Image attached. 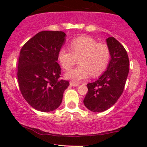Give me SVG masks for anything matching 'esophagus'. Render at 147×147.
I'll list each match as a JSON object with an SVG mask.
<instances>
[{
	"label": "esophagus",
	"instance_id": "esophagus-1",
	"mask_svg": "<svg viewBox=\"0 0 147 147\" xmlns=\"http://www.w3.org/2000/svg\"><path fill=\"white\" fill-rule=\"evenodd\" d=\"M70 85L72 86H73V87H77V86H78L79 84H77V83H75V82H70Z\"/></svg>",
	"mask_w": 147,
	"mask_h": 147
}]
</instances>
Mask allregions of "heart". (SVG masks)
Returning a JSON list of instances; mask_svg holds the SVG:
<instances>
[{
    "instance_id": "obj_1",
    "label": "heart",
    "mask_w": 147,
    "mask_h": 147,
    "mask_svg": "<svg viewBox=\"0 0 147 147\" xmlns=\"http://www.w3.org/2000/svg\"><path fill=\"white\" fill-rule=\"evenodd\" d=\"M70 50L62 47L57 58L64 70H69L77 63V68L65 73V77L74 82H79L91 75L96 77L105 71L110 61L111 52L104 43H97L93 38L88 36H79L70 43Z\"/></svg>"
}]
</instances>
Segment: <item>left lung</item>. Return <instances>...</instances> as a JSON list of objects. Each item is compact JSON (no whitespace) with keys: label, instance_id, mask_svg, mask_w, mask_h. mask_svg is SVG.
I'll return each instance as SVG.
<instances>
[{"label":"left lung","instance_id":"left-lung-1","mask_svg":"<svg viewBox=\"0 0 147 147\" xmlns=\"http://www.w3.org/2000/svg\"><path fill=\"white\" fill-rule=\"evenodd\" d=\"M106 43L111 52L109 65L97 80L87 84L84 99V105L92 112H103L115 104L129 75V57L124 46L113 36L106 39Z\"/></svg>","mask_w":147,"mask_h":147}]
</instances>
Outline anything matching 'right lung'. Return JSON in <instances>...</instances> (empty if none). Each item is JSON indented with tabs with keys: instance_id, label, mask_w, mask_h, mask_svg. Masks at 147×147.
Here are the masks:
<instances>
[{
	"instance_id": "1",
	"label": "right lung",
	"mask_w": 147,
	"mask_h": 147,
	"mask_svg": "<svg viewBox=\"0 0 147 147\" xmlns=\"http://www.w3.org/2000/svg\"><path fill=\"white\" fill-rule=\"evenodd\" d=\"M61 31H42L20 52L18 82L22 95L32 107L42 112L57 109L62 102L68 81L61 80L57 55L65 42Z\"/></svg>"
}]
</instances>
